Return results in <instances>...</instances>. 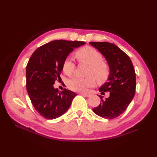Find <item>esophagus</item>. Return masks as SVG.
I'll list each match as a JSON object with an SVG mask.
<instances>
[{
  "label": "esophagus",
  "instance_id": "obj_1",
  "mask_svg": "<svg viewBox=\"0 0 157 157\" xmlns=\"http://www.w3.org/2000/svg\"><path fill=\"white\" fill-rule=\"evenodd\" d=\"M82 96H84V97H89L90 96V94H86V93H81L80 94Z\"/></svg>",
  "mask_w": 157,
  "mask_h": 157
}]
</instances>
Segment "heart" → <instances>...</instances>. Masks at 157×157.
I'll return each mask as SVG.
<instances>
[{
    "label": "heart",
    "mask_w": 157,
    "mask_h": 157,
    "mask_svg": "<svg viewBox=\"0 0 157 157\" xmlns=\"http://www.w3.org/2000/svg\"><path fill=\"white\" fill-rule=\"evenodd\" d=\"M75 56L79 61L90 65L88 74L86 78L75 75L68 81V87L73 91L84 92L88 88L95 84V78L102 82L107 79L110 74V68L106 62L102 61V56L97 50L91 46H85L75 52ZM75 69L73 59L67 57L63 62V70L66 75H71Z\"/></svg>",
    "instance_id": "obj_1"
}]
</instances>
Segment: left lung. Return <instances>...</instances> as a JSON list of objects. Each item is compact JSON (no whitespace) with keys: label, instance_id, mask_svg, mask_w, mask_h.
<instances>
[{"label":"left lung","instance_id":"obj_1","mask_svg":"<svg viewBox=\"0 0 157 157\" xmlns=\"http://www.w3.org/2000/svg\"><path fill=\"white\" fill-rule=\"evenodd\" d=\"M105 56L110 68V74L99 91L109 92V97L92 109L96 115L105 119H114L124 112L136 92V73L128 55L117 46L107 42H90Z\"/></svg>","mask_w":157,"mask_h":157}]
</instances>
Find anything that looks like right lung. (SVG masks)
I'll use <instances>...</instances> for the list:
<instances>
[{
	"label": "right lung",
	"instance_id": "add662e5",
	"mask_svg": "<svg viewBox=\"0 0 157 157\" xmlns=\"http://www.w3.org/2000/svg\"><path fill=\"white\" fill-rule=\"evenodd\" d=\"M85 44L54 40L40 46L29 59L26 66V88L34 107L44 118L54 119L64 114L77 95L67 89L59 92L53 85L61 78L63 62L69 53Z\"/></svg>",
	"mask_w": 157,
	"mask_h": 157
}]
</instances>
